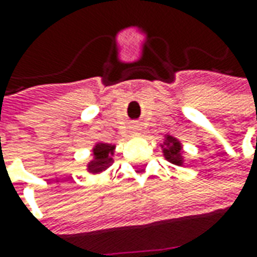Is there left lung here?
Returning <instances> with one entry per match:
<instances>
[{"instance_id": "1", "label": "left lung", "mask_w": 257, "mask_h": 257, "mask_svg": "<svg viewBox=\"0 0 257 257\" xmlns=\"http://www.w3.org/2000/svg\"><path fill=\"white\" fill-rule=\"evenodd\" d=\"M163 149V156L166 157L167 161L175 166H182L184 164V150H182V143L174 138L171 135L164 136V142L161 143Z\"/></svg>"}]
</instances>
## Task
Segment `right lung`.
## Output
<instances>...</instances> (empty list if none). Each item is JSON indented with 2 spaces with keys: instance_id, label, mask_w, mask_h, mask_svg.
Listing matches in <instances>:
<instances>
[{
  "instance_id": "1",
  "label": "right lung",
  "mask_w": 257,
  "mask_h": 257,
  "mask_svg": "<svg viewBox=\"0 0 257 257\" xmlns=\"http://www.w3.org/2000/svg\"><path fill=\"white\" fill-rule=\"evenodd\" d=\"M114 152L115 145H108L103 142H97L93 147V159L87 163V171L90 174H100L105 171L114 163Z\"/></svg>"
}]
</instances>
